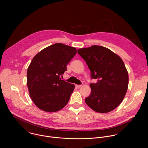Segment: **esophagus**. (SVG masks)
Returning <instances> with one entry per match:
<instances>
[{"mask_svg":"<svg viewBox=\"0 0 148 148\" xmlns=\"http://www.w3.org/2000/svg\"><path fill=\"white\" fill-rule=\"evenodd\" d=\"M75 87L77 88H81L82 87V86L81 85H75Z\"/></svg>","mask_w":148,"mask_h":148,"instance_id":"1","label":"esophagus"}]
</instances>
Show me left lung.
<instances>
[{"label": "left lung", "mask_w": 148, "mask_h": 148, "mask_svg": "<svg viewBox=\"0 0 148 148\" xmlns=\"http://www.w3.org/2000/svg\"><path fill=\"white\" fill-rule=\"evenodd\" d=\"M91 71V92L85 99L94 111L107 113L115 109L123 101L128 87V73L119 56L110 49L92 46L78 50Z\"/></svg>", "instance_id": "1"}]
</instances>
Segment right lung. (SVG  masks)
I'll list each match as a JSON object with an SVG mask.
<instances>
[{"mask_svg": "<svg viewBox=\"0 0 148 148\" xmlns=\"http://www.w3.org/2000/svg\"><path fill=\"white\" fill-rule=\"evenodd\" d=\"M76 53L75 47L56 43L33 57L27 71V85L30 98L39 109L57 112L67 104L75 86L60 76Z\"/></svg>", "mask_w": 148, "mask_h": 148, "instance_id": "obj_1", "label": "right lung"}]
</instances>
